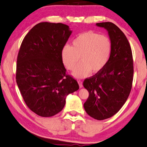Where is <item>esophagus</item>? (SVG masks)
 Returning <instances> with one entry per match:
<instances>
[{
    "label": "esophagus",
    "instance_id": "esophagus-1",
    "mask_svg": "<svg viewBox=\"0 0 147 147\" xmlns=\"http://www.w3.org/2000/svg\"><path fill=\"white\" fill-rule=\"evenodd\" d=\"M78 84H79V86H80V88H82V86H83V85H82V82L81 80H78Z\"/></svg>",
    "mask_w": 147,
    "mask_h": 147
}]
</instances>
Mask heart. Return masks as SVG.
<instances>
[{"label":"heart","instance_id":"heart-1","mask_svg":"<svg viewBox=\"0 0 147 147\" xmlns=\"http://www.w3.org/2000/svg\"><path fill=\"white\" fill-rule=\"evenodd\" d=\"M113 52V43L105 34L94 31L79 34L72 41L71 46L65 45L62 48L61 57L67 70L73 71L78 62L82 63L74 70L76 78L86 77L92 73H99L108 64Z\"/></svg>","mask_w":147,"mask_h":147}]
</instances>
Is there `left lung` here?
<instances>
[{
  "instance_id": "left-lung-1",
  "label": "left lung",
  "mask_w": 147,
  "mask_h": 147,
  "mask_svg": "<svg viewBox=\"0 0 147 147\" xmlns=\"http://www.w3.org/2000/svg\"><path fill=\"white\" fill-rule=\"evenodd\" d=\"M96 25L108 31L113 52L103 71L84 80V87L89 92L84 107L91 117L102 120L117 113L127 99L132 88L134 61L130 44L119 28L111 22Z\"/></svg>"
}]
</instances>
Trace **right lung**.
<instances>
[{"mask_svg":"<svg viewBox=\"0 0 147 147\" xmlns=\"http://www.w3.org/2000/svg\"><path fill=\"white\" fill-rule=\"evenodd\" d=\"M71 32L61 23H39L21 44L16 82L25 104L37 115L50 117L59 113L67 95L78 90L77 81L66 73L61 57Z\"/></svg>","mask_w":147,"mask_h":147,"instance_id":"obj_1","label":"right lung"}]
</instances>
